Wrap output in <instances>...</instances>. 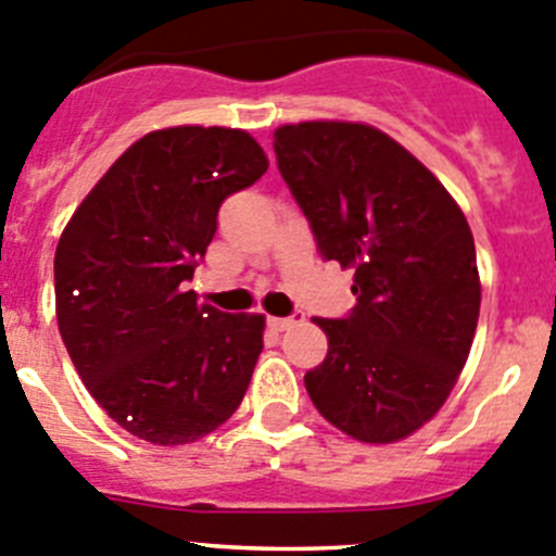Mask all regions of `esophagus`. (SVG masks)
Returning a JSON list of instances; mask_svg holds the SVG:
<instances>
[{
	"mask_svg": "<svg viewBox=\"0 0 556 556\" xmlns=\"http://www.w3.org/2000/svg\"><path fill=\"white\" fill-rule=\"evenodd\" d=\"M305 319V314L303 311H294L292 316H269L267 319V325L273 327L275 332H283V330H289V327H294V325H300V321Z\"/></svg>",
	"mask_w": 556,
	"mask_h": 556,
	"instance_id": "esophagus-1",
	"label": "esophagus"
}]
</instances>
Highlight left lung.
Listing matches in <instances>:
<instances>
[{"instance_id": "obj_1", "label": "left lung", "mask_w": 556, "mask_h": 556, "mask_svg": "<svg viewBox=\"0 0 556 556\" xmlns=\"http://www.w3.org/2000/svg\"><path fill=\"white\" fill-rule=\"evenodd\" d=\"M273 147L321 258L354 269L349 316L314 319L327 357L305 390L354 440H404L440 412L472 346L480 278L467 218L371 125H283Z\"/></svg>"}]
</instances>
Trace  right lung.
<instances>
[{
  "mask_svg": "<svg viewBox=\"0 0 556 556\" xmlns=\"http://www.w3.org/2000/svg\"><path fill=\"white\" fill-rule=\"evenodd\" d=\"M267 166L245 130H152L116 157L62 231V341L92 399L139 440H202L245 395L264 316L202 305L185 283L213 242L226 195Z\"/></svg>",
  "mask_w": 556,
  "mask_h": 556,
  "instance_id": "obj_1",
  "label": "right lung"
}]
</instances>
